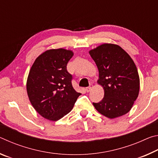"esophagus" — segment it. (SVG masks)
Listing matches in <instances>:
<instances>
[{
    "mask_svg": "<svg viewBox=\"0 0 158 158\" xmlns=\"http://www.w3.org/2000/svg\"><path fill=\"white\" fill-rule=\"evenodd\" d=\"M93 85H90L89 87H87V88H85V90H86V92H90V90H92V89H93Z\"/></svg>",
    "mask_w": 158,
    "mask_h": 158,
    "instance_id": "34e87169",
    "label": "esophagus"
}]
</instances>
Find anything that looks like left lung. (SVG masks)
<instances>
[{
  "instance_id": "1",
  "label": "left lung",
  "mask_w": 158,
  "mask_h": 158,
  "mask_svg": "<svg viewBox=\"0 0 158 158\" xmlns=\"http://www.w3.org/2000/svg\"><path fill=\"white\" fill-rule=\"evenodd\" d=\"M99 70L98 84L104 98L93 102L98 112L109 118L129 112L139 92V77L135 63L121 47L104 44L89 52Z\"/></svg>"
}]
</instances>
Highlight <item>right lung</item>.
<instances>
[{
  "label": "right lung",
  "mask_w": 158,
  "mask_h": 158,
  "mask_svg": "<svg viewBox=\"0 0 158 158\" xmlns=\"http://www.w3.org/2000/svg\"><path fill=\"white\" fill-rule=\"evenodd\" d=\"M72 51L50 49L40 55L32 65L26 84L29 100L38 114L56 121L68 114L81 94L74 89L73 75L67 65Z\"/></svg>",
  "instance_id": "1"
}]
</instances>
